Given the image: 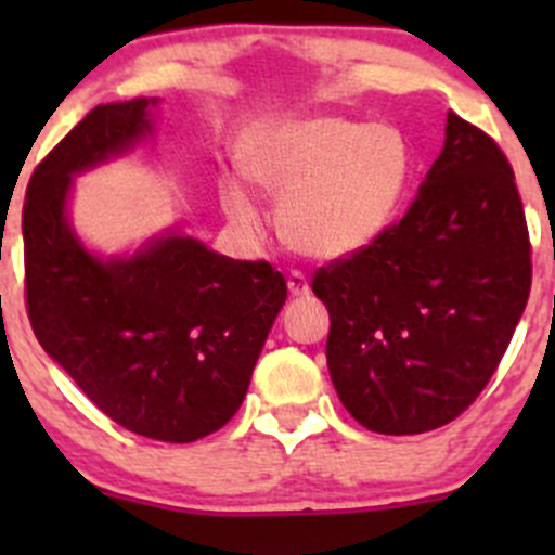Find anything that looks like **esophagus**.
<instances>
[{
	"mask_svg": "<svg viewBox=\"0 0 555 555\" xmlns=\"http://www.w3.org/2000/svg\"><path fill=\"white\" fill-rule=\"evenodd\" d=\"M287 287H289V295H295V298H304V295L311 293L309 279H306V273H300V271L289 273V276H287Z\"/></svg>",
	"mask_w": 555,
	"mask_h": 555,
	"instance_id": "1",
	"label": "esophagus"
}]
</instances>
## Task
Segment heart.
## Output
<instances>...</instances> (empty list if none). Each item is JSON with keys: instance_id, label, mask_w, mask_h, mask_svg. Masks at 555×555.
Wrapping results in <instances>:
<instances>
[{"instance_id": "1", "label": "heart", "mask_w": 555, "mask_h": 555, "mask_svg": "<svg viewBox=\"0 0 555 555\" xmlns=\"http://www.w3.org/2000/svg\"><path fill=\"white\" fill-rule=\"evenodd\" d=\"M244 171L262 193L282 198L284 242L300 255L335 260L382 236L408 188L411 153L395 128L322 115L255 137ZM220 201L233 225L260 231L262 215L242 184H222Z\"/></svg>"}]
</instances>
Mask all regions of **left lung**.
I'll list each match as a JSON object with an SVG mask.
<instances>
[{
  "instance_id": "obj_1",
  "label": "left lung",
  "mask_w": 555,
  "mask_h": 555,
  "mask_svg": "<svg viewBox=\"0 0 555 555\" xmlns=\"http://www.w3.org/2000/svg\"><path fill=\"white\" fill-rule=\"evenodd\" d=\"M327 367L346 411L378 435H418L467 411L511 344L531 244L511 160L449 112L416 198L365 249L322 266Z\"/></svg>"
}]
</instances>
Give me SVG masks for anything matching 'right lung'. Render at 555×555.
<instances>
[{
	"mask_svg": "<svg viewBox=\"0 0 555 555\" xmlns=\"http://www.w3.org/2000/svg\"><path fill=\"white\" fill-rule=\"evenodd\" d=\"M150 104H99L39 160L24 201L26 311L42 349L112 422L193 443L242 405L287 282L271 262L184 236L128 260L82 249L64 215L72 173L144 137Z\"/></svg>",
	"mask_w": 555,
	"mask_h": 555,
	"instance_id": "obj_1",
	"label": "right lung"
}]
</instances>
